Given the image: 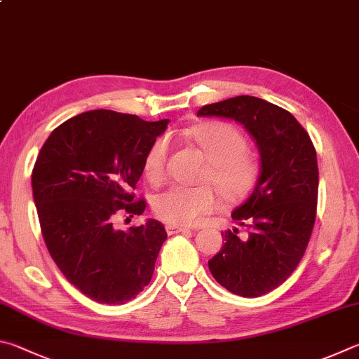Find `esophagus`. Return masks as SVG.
Instances as JSON below:
<instances>
[{"mask_svg": "<svg viewBox=\"0 0 359 359\" xmlns=\"http://www.w3.org/2000/svg\"><path fill=\"white\" fill-rule=\"evenodd\" d=\"M188 231L187 227L184 226H179V224H166V232L169 236H174V233H180V232H185Z\"/></svg>", "mask_w": 359, "mask_h": 359, "instance_id": "1", "label": "esophagus"}]
</instances>
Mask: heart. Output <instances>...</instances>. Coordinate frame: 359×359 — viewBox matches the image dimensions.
<instances>
[{
    "mask_svg": "<svg viewBox=\"0 0 359 359\" xmlns=\"http://www.w3.org/2000/svg\"><path fill=\"white\" fill-rule=\"evenodd\" d=\"M191 136L210 160L204 180H210L226 201L245 198L260 175V163L246 152L245 136L229 123L202 126L194 128ZM169 149L171 141L168 136H160L149 147L144 160L149 180L160 182L165 177ZM218 205L219 198L210 185H172L154 202L155 213L171 224H196L204 215L217 210Z\"/></svg>",
    "mask_w": 359,
    "mask_h": 359,
    "instance_id": "heart-1",
    "label": "heart"
}]
</instances>
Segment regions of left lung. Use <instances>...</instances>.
<instances>
[{
  "mask_svg": "<svg viewBox=\"0 0 359 359\" xmlns=\"http://www.w3.org/2000/svg\"><path fill=\"white\" fill-rule=\"evenodd\" d=\"M198 116L242 123L257 146L259 180L232 212L246 233L240 236L237 227L221 232L224 243L208 260V269L236 295H265L292 275L311 238L318 193L316 149L295 117L257 97L210 103Z\"/></svg>",
  "mask_w": 359,
  "mask_h": 359,
  "instance_id": "left-lung-1",
  "label": "left lung"
}]
</instances>
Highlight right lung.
I'll use <instances>...</instances> for the list:
<instances>
[{"label": "right lung", "instance_id": "right-lung-1", "mask_svg": "<svg viewBox=\"0 0 359 359\" xmlns=\"http://www.w3.org/2000/svg\"><path fill=\"white\" fill-rule=\"evenodd\" d=\"M168 119L94 109L56 127L32 169V198L50 256L70 284L99 303L123 304L151 283L168 233L157 219L117 229L116 215H141L132 188Z\"/></svg>", "mask_w": 359, "mask_h": 359}]
</instances>
